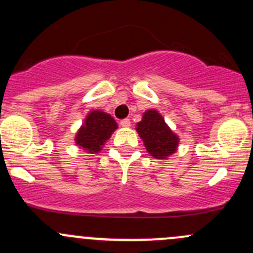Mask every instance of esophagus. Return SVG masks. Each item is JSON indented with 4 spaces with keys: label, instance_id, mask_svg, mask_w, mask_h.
I'll return each instance as SVG.
<instances>
[{
    "label": "esophagus",
    "instance_id": "esophagus-1",
    "mask_svg": "<svg viewBox=\"0 0 253 253\" xmlns=\"http://www.w3.org/2000/svg\"><path fill=\"white\" fill-rule=\"evenodd\" d=\"M120 125H121L122 127H125V128H127V127H129V126H131V121H129L128 119L121 120V122H120Z\"/></svg>",
    "mask_w": 253,
    "mask_h": 253
}]
</instances>
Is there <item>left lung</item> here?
<instances>
[{
    "mask_svg": "<svg viewBox=\"0 0 253 253\" xmlns=\"http://www.w3.org/2000/svg\"><path fill=\"white\" fill-rule=\"evenodd\" d=\"M136 131L147 152L155 159L167 160L177 150L180 138L155 109L144 111L142 120L136 125Z\"/></svg>",
    "mask_w": 253,
    "mask_h": 253,
    "instance_id": "8db88e82",
    "label": "left lung"
}]
</instances>
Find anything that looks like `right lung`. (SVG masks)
<instances>
[{
	"label": "right lung",
	"mask_w": 253,
	"mask_h": 253,
	"mask_svg": "<svg viewBox=\"0 0 253 253\" xmlns=\"http://www.w3.org/2000/svg\"><path fill=\"white\" fill-rule=\"evenodd\" d=\"M117 127L110 114L103 110L89 111L76 133V145L88 154H98Z\"/></svg>",
	"instance_id": "right-lung-1"
}]
</instances>
